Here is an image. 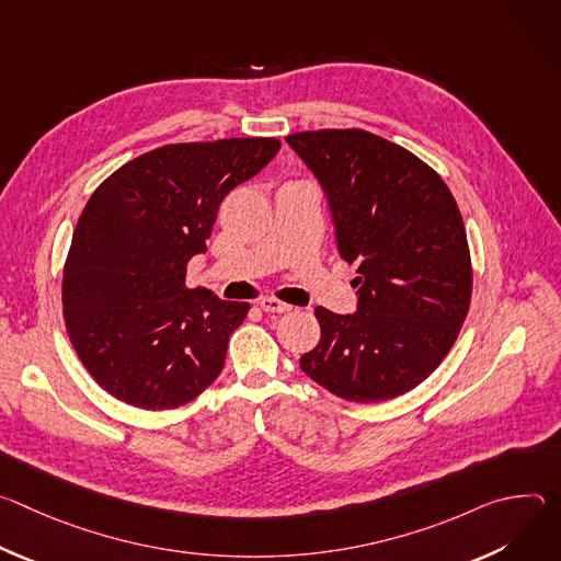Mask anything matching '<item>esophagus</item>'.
Wrapping results in <instances>:
<instances>
[{
	"label": "esophagus",
	"instance_id": "obj_1",
	"mask_svg": "<svg viewBox=\"0 0 561 561\" xmlns=\"http://www.w3.org/2000/svg\"><path fill=\"white\" fill-rule=\"evenodd\" d=\"M260 306H262V310H266V312H288V310H293V306H288V304L275 299V297H262V299H260Z\"/></svg>",
	"mask_w": 561,
	"mask_h": 561
}]
</instances>
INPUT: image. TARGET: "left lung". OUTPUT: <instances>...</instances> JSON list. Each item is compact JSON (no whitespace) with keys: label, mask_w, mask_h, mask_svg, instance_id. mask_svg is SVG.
<instances>
[{"label":"left lung","mask_w":561,"mask_h":561,"mask_svg":"<svg viewBox=\"0 0 561 561\" xmlns=\"http://www.w3.org/2000/svg\"><path fill=\"white\" fill-rule=\"evenodd\" d=\"M286 141L329 199L342 257L357 264L355 312L317 306L322 340L299 368L348 402L404 394L442 364L470 306L455 197L420 157L359 128Z\"/></svg>","instance_id":"obj_1"}]
</instances>
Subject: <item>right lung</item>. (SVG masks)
<instances>
[{"label":"right lung","mask_w":561,"mask_h":561,"mask_svg":"<svg viewBox=\"0 0 561 561\" xmlns=\"http://www.w3.org/2000/svg\"><path fill=\"white\" fill-rule=\"evenodd\" d=\"M277 150L268 137L162 146L91 195L64 268V322L113 397L164 411L217 379L249 304L186 288V266L206 253L221 199Z\"/></svg>","instance_id":"1"}]
</instances>
